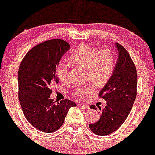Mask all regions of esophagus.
<instances>
[{
	"instance_id": "34e87169",
	"label": "esophagus",
	"mask_w": 155,
	"mask_h": 155,
	"mask_svg": "<svg viewBox=\"0 0 155 155\" xmlns=\"http://www.w3.org/2000/svg\"><path fill=\"white\" fill-rule=\"evenodd\" d=\"M78 106H79L80 108H81V109H89V106H87V105L80 104H78Z\"/></svg>"
}]
</instances>
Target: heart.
<instances>
[{"instance_id":"b5f03b06","label":"heart","mask_w":155,"mask_h":155,"mask_svg":"<svg viewBox=\"0 0 155 155\" xmlns=\"http://www.w3.org/2000/svg\"><path fill=\"white\" fill-rule=\"evenodd\" d=\"M72 64L85 68L86 77L96 85L103 86L110 80L116 66L114 52L109 48L99 49L94 46L84 44L80 46L69 55ZM69 66L61 61L58 64L56 74L61 82L67 80ZM94 89V85L78 86L73 90V94L78 98H86Z\"/></svg>"}]
</instances>
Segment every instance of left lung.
<instances>
[{"mask_svg":"<svg viewBox=\"0 0 155 155\" xmlns=\"http://www.w3.org/2000/svg\"><path fill=\"white\" fill-rule=\"evenodd\" d=\"M118 58L115 69L109 81L101 89L99 97L106 101L99 120L89 124L92 132L101 136L114 132L124 123L130 113L137 96V74L127 51L116 44ZM91 109H96L94 105Z\"/></svg>","mask_w":155,"mask_h":155,"instance_id":"obj_1","label":"left lung"}]
</instances>
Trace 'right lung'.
I'll return each instance as SVG.
<instances>
[{
  "label": "right lung",
  "mask_w": 155,
  "mask_h": 155,
  "mask_svg": "<svg viewBox=\"0 0 155 155\" xmlns=\"http://www.w3.org/2000/svg\"><path fill=\"white\" fill-rule=\"evenodd\" d=\"M69 48L70 45L61 39L49 40L28 51L20 65V104L27 120L41 131H57L64 123L69 109L76 106L68 99L54 104L50 97V86L58 83V64Z\"/></svg>",
  "instance_id": "obj_1"
}]
</instances>
